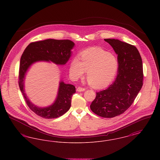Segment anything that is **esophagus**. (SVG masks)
<instances>
[{
	"label": "esophagus",
	"mask_w": 160,
	"mask_h": 160,
	"mask_svg": "<svg viewBox=\"0 0 160 160\" xmlns=\"http://www.w3.org/2000/svg\"><path fill=\"white\" fill-rule=\"evenodd\" d=\"M84 91H85L84 88H80V87H78L77 89V91L78 92H83Z\"/></svg>",
	"instance_id": "34e87169"
}]
</instances>
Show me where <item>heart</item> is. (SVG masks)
<instances>
[{"mask_svg": "<svg viewBox=\"0 0 160 160\" xmlns=\"http://www.w3.org/2000/svg\"><path fill=\"white\" fill-rule=\"evenodd\" d=\"M119 61L116 56L102 50L93 47L80 54L78 59H73L69 65V74L76 80L84 75L95 88H102L110 83L116 76Z\"/></svg>", "mask_w": 160, "mask_h": 160, "instance_id": "1", "label": "heart"}]
</instances>
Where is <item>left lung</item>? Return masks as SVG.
I'll return each instance as SVG.
<instances>
[{
  "instance_id": "obj_1",
  "label": "left lung",
  "mask_w": 160,
  "mask_h": 160,
  "mask_svg": "<svg viewBox=\"0 0 160 160\" xmlns=\"http://www.w3.org/2000/svg\"><path fill=\"white\" fill-rule=\"evenodd\" d=\"M118 55V75L106 89L97 93L92 111L102 118H112L124 113L143 86V63L137 48L115 39H104Z\"/></svg>"
}]
</instances>
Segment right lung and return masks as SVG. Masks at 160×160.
<instances>
[{"instance_id": "1", "label": "right lung", "mask_w": 160, "mask_h": 160, "mask_svg": "<svg viewBox=\"0 0 160 160\" xmlns=\"http://www.w3.org/2000/svg\"><path fill=\"white\" fill-rule=\"evenodd\" d=\"M74 46V42L68 39H48L29 44L21 57L18 81L20 91L31 110L43 118H57L67 112L71 106V99L72 95L76 93V88L72 84L65 83L61 80L53 102L48 106L38 107L32 102L25 92L24 81L27 72L32 65L39 62H52L58 65H65Z\"/></svg>"}]
</instances>
